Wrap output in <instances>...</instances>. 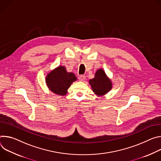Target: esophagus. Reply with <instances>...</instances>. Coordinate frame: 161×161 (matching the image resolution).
Masks as SVG:
<instances>
[{
  "label": "esophagus",
  "instance_id": "obj_1",
  "mask_svg": "<svg viewBox=\"0 0 161 161\" xmlns=\"http://www.w3.org/2000/svg\"><path fill=\"white\" fill-rule=\"evenodd\" d=\"M79 80L80 81H84L86 80V76L84 75H80L79 77Z\"/></svg>",
  "mask_w": 161,
  "mask_h": 161
}]
</instances>
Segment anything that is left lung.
<instances>
[{"mask_svg": "<svg viewBox=\"0 0 161 161\" xmlns=\"http://www.w3.org/2000/svg\"><path fill=\"white\" fill-rule=\"evenodd\" d=\"M93 91L98 95H103L108 93L112 88L111 80L105 75L103 69H98L93 79L90 80Z\"/></svg>", "mask_w": 161, "mask_h": 161, "instance_id": "obj_1", "label": "left lung"}]
</instances>
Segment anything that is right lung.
Listing matches in <instances>:
<instances>
[{
	"instance_id": "1",
	"label": "right lung",
	"mask_w": 161,
	"mask_h": 161,
	"mask_svg": "<svg viewBox=\"0 0 161 161\" xmlns=\"http://www.w3.org/2000/svg\"><path fill=\"white\" fill-rule=\"evenodd\" d=\"M76 80L73 73H68L64 66H59L48 74L46 82L53 93L64 95L71 83Z\"/></svg>"
}]
</instances>
